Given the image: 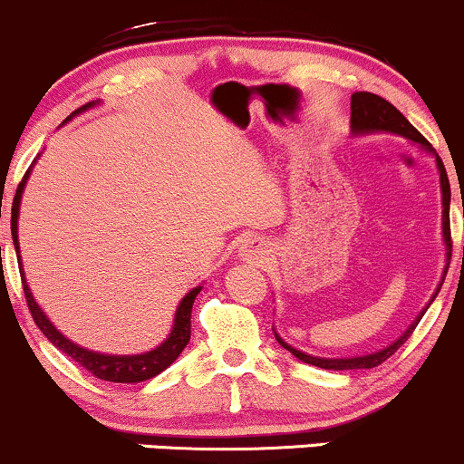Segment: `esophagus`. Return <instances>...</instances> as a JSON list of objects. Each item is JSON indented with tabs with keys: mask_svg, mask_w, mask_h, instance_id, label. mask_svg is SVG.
Listing matches in <instances>:
<instances>
[{
	"mask_svg": "<svg viewBox=\"0 0 464 464\" xmlns=\"http://www.w3.org/2000/svg\"><path fill=\"white\" fill-rule=\"evenodd\" d=\"M240 256L242 259L262 262L264 256H266V248H264L262 240H257V237H248V240H244V244L240 246Z\"/></svg>",
	"mask_w": 464,
	"mask_h": 464,
	"instance_id": "obj_1",
	"label": "esophagus"
}]
</instances>
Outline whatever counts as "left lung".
<instances>
[{"mask_svg":"<svg viewBox=\"0 0 464 464\" xmlns=\"http://www.w3.org/2000/svg\"><path fill=\"white\" fill-rule=\"evenodd\" d=\"M350 127H353L354 136L374 134V131H390V134L405 136L407 140L420 145L422 150L427 151V154L436 156V167H439V174H440V193H442V240H445V251H447V266H445V273H442V282H445V275H447V268H450V259H451V228H450L451 189H450V178H447L445 165H442L439 154H436L434 147H431L430 142L422 139L420 131L416 130V127L411 125L410 121H407L405 116L401 114V111L390 103V101H385L383 96H379V94H372V92H354V94H353V101H350ZM462 251H464V248H462ZM440 286H442V284H439L434 297L439 295ZM434 297L430 299V304L434 302ZM430 304H427V306L420 310L419 317H416L414 322L410 324V328H407L405 333L394 341V343H390L388 348L379 350V353H372V354L350 356V359H324V356H313V354L302 353V350L293 348V345H288L286 341L279 337L277 333H275V339H277L279 345H282V348H286L290 354L297 356L299 361H304V363H310V365H317V368H322V370H368V368H376V365H381L383 361H388L390 356L394 354L396 350H399L407 339H410V334L414 333V328L419 325L422 314H425V310L430 308Z\"/></svg>","mask_w":464,"mask_h":464,"instance_id":"left-lung-1","label":"left lung"}]
</instances>
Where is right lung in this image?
<instances>
[{"label":"right lung","mask_w":464,"mask_h":464,"mask_svg":"<svg viewBox=\"0 0 464 464\" xmlns=\"http://www.w3.org/2000/svg\"><path fill=\"white\" fill-rule=\"evenodd\" d=\"M96 103H88L83 108H79L76 111H72V116L81 114V111L94 108ZM72 116L63 121L68 123ZM30 169L25 171L24 180L19 182L17 193H14V200H13V211H10V231H13V244H14V251H17V259H19V273H22V282H24V295H25V302H28L30 314H33L34 324L39 325V330L45 334V339L59 348L61 353L68 354L70 359L76 361L81 368L88 370L90 374H94L96 379L101 381H111V383H140V381L147 379H154L156 374H160L162 370L169 368L171 363L180 356L185 345L189 343L191 339V308L193 302H196V295L200 293L202 286L191 288L189 293L182 297V302L178 304L176 308V317H174V325H171V333L169 337L162 341L160 345L150 353H142V354H101V353H92V350L81 348L79 343H72L68 337L59 333L54 328L53 322L44 314V310L39 308V304L34 302L33 293H30L28 284H25V275L22 268V256H19V237H17V218H19V205H22V193L25 187V180H28Z\"/></svg>","instance_id":"add662e5"}]
</instances>
